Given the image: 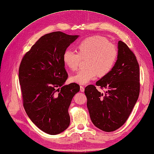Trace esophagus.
<instances>
[{
  "label": "esophagus",
  "mask_w": 154,
  "mask_h": 154,
  "mask_svg": "<svg viewBox=\"0 0 154 154\" xmlns=\"http://www.w3.org/2000/svg\"><path fill=\"white\" fill-rule=\"evenodd\" d=\"M84 86H82V85H81L80 86V91H81V92H84Z\"/></svg>",
  "instance_id": "esophagus-1"
}]
</instances>
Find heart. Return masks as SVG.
<instances>
[{"label":"heart","instance_id":"obj_1","mask_svg":"<svg viewBox=\"0 0 154 154\" xmlns=\"http://www.w3.org/2000/svg\"><path fill=\"white\" fill-rule=\"evenodd\" d=\"M78 53L66 49L63 54L65 65L76 70L81 59L86 58L88 67L79 70L71 77V81L79 84H86L95 79L98 75L103 77L109 73L114 67L118 58L116 46L109 43L106 38L94 36L83 39L77 45Z\"/></svg>","mask_w":154,"mask_h":154}]
</instances>
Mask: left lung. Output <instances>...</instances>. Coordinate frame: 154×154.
Wrapping results in <instances>:
<instances>
[{"label":"left lung","instance_id":"left-lung-1","mask_svg":"<svg viewBox=\"0 0 154 154\" xmlns=\"http://www.w3.org/2000/svg\"><path fill=\"white\" fill-rule=\"evenodd\" d=\"M117 60L112 70L95 85L85 88L87 106L92 123L106 132L115 131L128 119L140 93V69L137 58L126 43L118 42Z\"/></svg>","mask_w":154,"mask_h":154}]
</instances>
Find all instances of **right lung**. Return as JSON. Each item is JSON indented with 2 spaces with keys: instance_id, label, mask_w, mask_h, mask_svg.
<instances>
[{
  "instance_id": "obj_1",
  "label": "right lung",
  "mask_w": 154,
  "mask_h": 154,
  "mask_svg": "<svg viewBox=\"0 0 154 154\" xmlns=\"http://www.w3.org/2000/svg\"><path fill=\"white\" fill-rule=\"evenodd\" d=\"M78 36L60 31L42 36L26 52L19 66L24 108L32 122L50 135H57L68 128L69 106L80 91L76 83L63 85L68 73L63 54Z\"/></svg>"
}]
</instances>
